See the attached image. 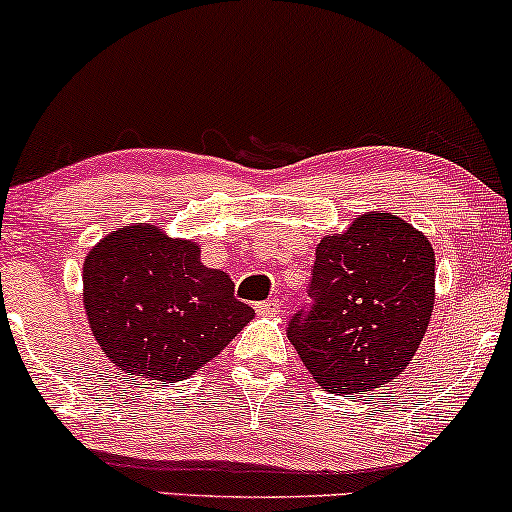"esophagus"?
<instances>
[{
  "label": "esophagus",
  "mask_w": 512,
  "mask_h": 512,
  "mask_svg": "<svg viewBox=\"0 0 512 512\" xmlns=\"http://www.w3.org/2000/svg\"><path fill=\"white\" fill-rule=\"evenodd\" d=\"M257 312H260V315H279L281 300L269 298V300H264V303H257Z\"/></svg>",
  "instance_id": "obj_1"
}]
</instances>
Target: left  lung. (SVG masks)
Wrapping results in <instances>:
<instances>
[{
    "instance_id": "obj_1",
    "label": "left lung",
    "mask_w": 512,
    "mask_h": 512,
    "mask_svg": "<svg viewBox=\"0 0 512 512\" xmlns=\"http://www.w3.org/2000/svg\"><path fill=\"white\" fill-rule=\"evenodd\" d=\"M315 255L310 303L295 310L288 338L322 389H379L410 365L432 319V245L403 219L369 212Z\"/></svg>"
}]
</instances>
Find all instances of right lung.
<instances>
[{"mask_svg":"<svg viewBox=\"0 0 512 512\" xmlns=\"http://www.w3.org/2000/svg\"><path fill=\"white\" fill-rule=\"evenodd\" d=\"M83 303L109 360L147 381L190 377L255 315L229 274L200 262L195 243L150 224L109 233L90 250Z\"/></svg>","mask_w":512,"mask_h":512,"instance_id":"obj_1","label":"right lung"}]
</instances>
